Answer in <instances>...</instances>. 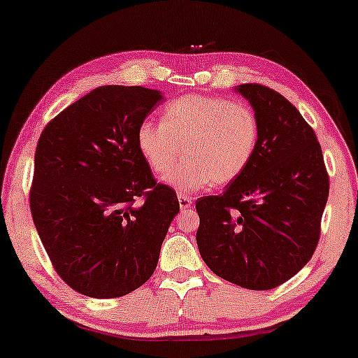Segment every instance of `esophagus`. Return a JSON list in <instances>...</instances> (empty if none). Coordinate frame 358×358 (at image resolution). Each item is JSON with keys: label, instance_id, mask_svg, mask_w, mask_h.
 <instances>
[{"label": "esophagus", "instance_id": "obj_1", "mask_svg": "<svg viewBox=\"0 0 358 358\" xmlns=\"http://www.w3.org/2000/svg\"><path fill=\"white\" fill-rule=\"evenodd\" d=\"M178 203H180V209L186 210L191 208V204H193V198L186 194H178Z\"/></svg>", "mask_w": 358, "mask_h": 358}]
</instances>
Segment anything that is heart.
Returning a JSON list of instances; mask_svg holds the SVG:
<instances>
[{
  "mask_svg": "<svg viewBox=\"0 0 358 358\" xmlns=\"http://www.w3.org/2000/svg\"><path fill=\"white\" fill-rule=\"evenodd\" d=\"M258 139L259 123L248 105L199 94L172 100L160 123L143 120L136 129L139 154L157 177L171 171L184 149V165L165 178L183 193L235 181L253 160Z\"/></svg>",
  "mask_w": 358,
  "mask_h": 358,
  "instance_id": "heart-1",
  "label": "heart"
}]
</instances>
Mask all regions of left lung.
Returning a JSON list of instances; mask_svg holds the SVG:
<instances>
[{"mask_svg":"<svg viewBox=\"0 0 358 358\" xmlns=\"http://www.w3.org/2000/svg\"><path fill=\"white\" fill-rule=\"evenodd\" d=\"M259 123L255 157L219 196L196 201L201 258L219 278L269 290L313 256L329 177L315 131L275 90L241 84Z\"/></svg>","mask_w":358,"mask_h":358,"instance_id":"left-lung-1","label":"left lung"}]
</instances>
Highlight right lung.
I'll use <instances>...</instances> for the list:
<instances>
[{
  "mask_svg": "<svg viewBox=\"0 0 358 358\" xmlns=\"http://www.w3.org/2000/svg\"><path fill=\"white\" fill-rule=\"evenodd\" d=\"M162 99L141 85H102L40 134L30 213L55 271L79 294L117 299L154 274L180 204L154 180L136 129Z\"/></svg>",
  "mask_w": 358,
  "mask_h": 358,
  "instance_id": "obj_1",
  "label": "right lung"
}]
</instances>
